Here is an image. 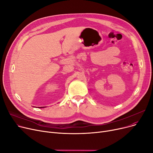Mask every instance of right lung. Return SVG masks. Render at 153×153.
Here are the masks:
<instances>
[{"label": "right lung", "instance_id": "right-lung-1", "mask_svg": "<svg viewBox=\"0 0 153 153\" xmlns=\"http://www.w3.org/2000/svg\"><path fill=\"white\" fill-rule=\"evenodd\" d=\"M41 108H42V107H41Z\"/></svg>", "mask_w": 153, "mask_h": 153}]
</instances>
